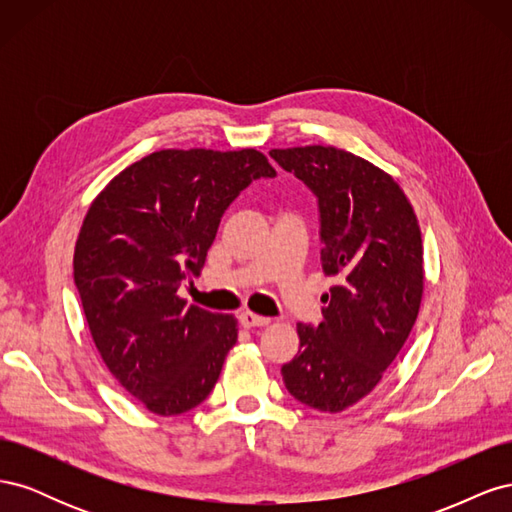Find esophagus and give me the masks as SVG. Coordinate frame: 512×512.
Segmentation results:
<instances>
[{"label": "esophagus", "mask_w": 512, "mask_h": 512, "mask_svg": "<svg viewBox=\"0 0 512 512\" xmlns=\"http://www.w3.org/2000/svg\"><path fill=\"white\" fill-rule=\"evenodd\" d=\"M239 320H241V327H245V329H252V327H267V324L271 322V318H267V316H258V314H254V312H243V314L239 316Z\"/></svg>", "instance_id": "obj_1"}]
</instances>
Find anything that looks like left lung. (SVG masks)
Returning a JSON list of instances; mask_svg holds the SVG:
<instances>
[{"instance_id": "left-lung-1", "label": "left lung", "mask_w": 512, "mask_h": 512, "mask_svg": "<svg viewBox=\"0 0 512 512\" xmlns=\"http://www.w3.org/2000/svg\"><path fill=\"white\" fill-rule=\"evenodd\" d=\"M318 196L322 269L335 277L318 329L299 322V354L282 367L288 393L342 412L376 389L414 327L425 269L416 213L382 168L337 147L271 149Z\"/></svg>"}]
</instances>
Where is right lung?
Listing matches in <instances>:
<instances>
[{
  "mask_svg": "<svg viewBox=\"0 0 512 512\" xmlns=\"http://www.w3.org/2000/svg\"><path fill=\"white\" fill-rule=\"evenodd\" d=\"M275 177L256 149H160L123 168L94 198L74 245V284L113 378L160 416L213 391L237 318L188 305L177 290L205 267L228 205Z\"/></svg>",
  "mask_w": 512,
  "mask_h": 512,
  "instance_id": "obj_1",
  "label": "right lung"
}]
</instances>
